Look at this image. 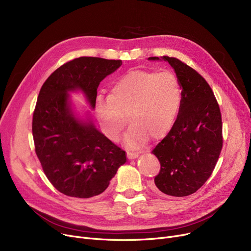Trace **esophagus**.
<instances>
[{
	"mask_svg": "<svg viewBox=\"0 0 251 251\" xmlns=\"http://www.w3.org/2000/svg\"><path fill=\"white\" fill-rule=\"evenodd\" d=\"M127 156H128V159H136V157L138 156V153L134 152V151H127Z\"/></svg>",
	"mask_w": 251,
	"mask_h": 251,
	"instance_id": "esophagus-1",
	"label": "esophagus"
}]
</instances>
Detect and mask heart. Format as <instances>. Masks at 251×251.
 <instances>
[{
	"instance_id": "b5f03b06",
	"label": "heart",
	"mask_w": 251,
	"mask_h": 251,
	"mask_svg": "<svg viewBox=\"0 0 251 251\" xmlns=\"http://www.w3.org/2000/svg\"><path fill=\"white\" fill-rule=\"evenodd\" d=\"M182 100V87L172 72L131 70L113 83L108 97H100L96 113L110 139L117 140L129 123V147L159 139L172 128Z\"/></svg>"
}]
</instances>
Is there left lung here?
I'll list each match as a JSON object with an SVG mask.
<instances>
[{
    "instance_id": "left-lung-1",
    "label": "left lung",
    "mask_w": 251,
    "mask_h": 251,
    "mask_svg": "<svg viewBox=\"0 0 251 251\" xmlns=\"http://www.w3.org/2000/svg\"><path fill=\"white\" fill-rule=\"evenodd\" d=\"M163 60L175 70L182 100L172 128L151 151L161 164L154 187L167 195L187 196L203 185L219 160L222 115L214 91L199 72L177 58Z\"/></svg>"
}]
</instances>
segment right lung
Listing matches in <instances>:
<instances>
[{
    "mask_svg": "<svg viewBox=\"0 0 251 251\" xmlns=\"http://www.w3.org/2000/svg\"><path fill=\"white\" fill-rule=\"evenodd\" d=\"M121 60L80 57L63 64L43 84L32 117L34 151L44 172L58 191L77 199L103 192L125 151L94 126L74 117L67 92L80 89L95 108L102 79Z\"/></svg>",
    "mask_w": 251,
    "mask_h": 251,
    "instance_id": "obj_1",
    "label": "right lung"
}]
</instances>
